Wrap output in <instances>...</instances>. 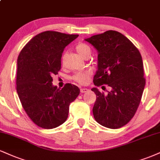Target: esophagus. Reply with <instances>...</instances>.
I'll return each mask as SVG.
<instances>
[{
    "mask_svg": "<svg viewBox=\"0 0 160 160\" xmlns=\"http://www.w3.org/2000/svg\"><path fill=\"white\" fill-rule=\"evenodd\" d=\"M88 91V88H80V92H81L82 93H85V92H87Z\"/></svg>",
    "mask_w": 160,
    "mask_h": 160,
    "instance_id": "1",
    "label": "esophagus"
}]
</instances>
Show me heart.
<instances>
[{"mask_svg": "<svg viewBox=\"0 0 160 160\" xmlns=\"http://www.w3.org/2000/svg\"><path fill=\"white\" fill-rule=\"evenodd\" d=\"M76 51L83 58L87 59L90 57L92 53V50L88 45L85 43H78L75 47ZM65 59V54H63L62 57V63H64ZM92 75V72L90 71H86L83 72L77 73L74 76V80L76 82H79L80 84H86L87 83L90 76Z\"/></svg>", "mask_w": 160, "mask_h": 160, "instance_id": "heart-1", "label": "heart"}]
</instances>
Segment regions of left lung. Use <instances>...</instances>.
<instances>
[{
  "label": "left lung",
  "instance_id": "obj_1",
  "mask_svg": "<svg viewBox=\"0 0 160 160\" xmlns=\"http://www.w3.org/2000/svg\"><path fill=\"white\" fill-rule=\"evenodd\" d=\"M98 51V70L94 84H107V95L97 88L92 112L98 124L118 129L131 120L141 101L145 86L143 62L136 47L121 32L108 30L86 38Z\"/></svg>",
  "mask_w": 160,
  "mask_h": 160
}]
</instances>
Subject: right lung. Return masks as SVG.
Here are the masks:
<instances>
[{
    "label": "right lung",
    "mask_w": 160,
    "mask_h": 160,
    "mask_svg": "<svg viewBox=\"0 0 160 160\" xmlns=\"http://www.w3.org/2000/svg\"><path fill=\"white\" fill-rule=\"evenodd\" d=\"M78 35L45 31L34 36L19 53L16 90L24 111L36 125L53 129L63 124L69 105L80 88L66 83L62 89L53 86L52 76L61 69L64 48Z\"/></svg>",
    "instance_id": "add662e5"
}]
</instances>
